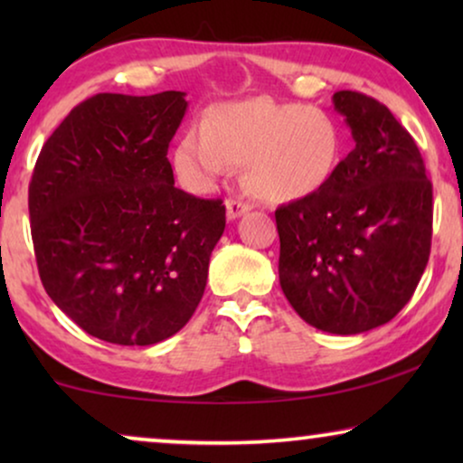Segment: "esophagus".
<instances>
[{
	"label": "esophagus",
	"mask_w": 463,
	"mask_h": 463,
	"mask_svg": "<svg viewBox=\"0 0 463 463\" xmlns=\"http://www.w3.org/2000/svg\"><path fill=\"white\" fill-rule=\"evenodd\" d=\"M225 208H227V219L233 221V219L242 217L244 213H249L250 204H249V202H242V200H227Z\"/></svg>",
	"instance_id": "34e87169"
}]
</instances>
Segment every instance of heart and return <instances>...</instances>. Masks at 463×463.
<instances>
[{
  "label": "heart",
  "mask_w": 463,
  "mask_h": 463,
  "mask_svg": "<svg viewBox=\"0 0 463 463\" xmlns=\"http://www.w3.org/2000/svg\"><path fill=\"white\" fill-rule=\"evenodd\" d=\"M344 137L331 113L271 97L211 107L202 130L189 128L173 149V170L185 192L208 195L233 166L259 198L293 202L320 192L337 168Z\"/></svg>",
  "instance_id": "b5f03b06"
}]
</instances>
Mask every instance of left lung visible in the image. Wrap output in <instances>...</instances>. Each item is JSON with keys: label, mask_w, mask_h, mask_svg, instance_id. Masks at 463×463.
I'll return each instance as SVG.
<instances>
[{"label": "left lung", "mask_w": 463, "mask_h": 463, "mask_svg": "<svg viewBox=\"0 0 463 463\" xmlns=\"http://www.w3.org/2000/svg\"><path fill=\"white\" fill-rule=\"evenodd\" d=\"M354 149L320 192L276 211L280 287L307 325L356 335L413 297L432 244V183L413 137L363 92L333 94Z\"/></svg>", "instance_id": "obj_1"}]
</instances>
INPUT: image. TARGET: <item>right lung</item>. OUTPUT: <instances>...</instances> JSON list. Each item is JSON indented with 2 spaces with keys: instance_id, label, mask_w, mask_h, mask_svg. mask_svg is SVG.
Segmentation results:
<instances>
[{
  "instance_id": "obj_1",
  "label": "right lung",
  "mask_w": 463,
  "mask_h": 463,
  "mask_svg": "<svg viewBox=\"0 0 463 463\" xmlns=\"http://www.w3.org/2000/svg\"><path fill=\"white\" fill-rule=\"evenodd\" d=\"M185 92L94 94L37 157L29 219L43 288L92 337L154 345L192 318L225 230L221 200L175 187Z\"/></svg>"
}]
</instances>
